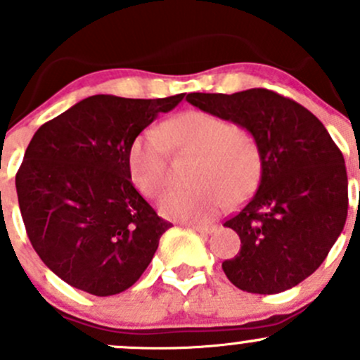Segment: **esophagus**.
<instances>
[{
    "label": "esophagus",
    "instance_id": "34e87169",
    "mask_svg": "<svg viewBox=\"0 0 360 360\" xmlns=\"http://www.w3.org/2000/svg\"><path fill=\"white\" fill-rule=\"evenodd\" d=\"M190 226L202 235H209L214 231V226H210V224H190Z\"/></svg>",
    "mask_w": 360,
    "mask_h": 360
}]
</instances>
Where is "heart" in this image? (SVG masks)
Instances as JSON below:
<instances>
[{
	"instance_id": "b5f03b06",
	"label": "heart",
	"mask_w": 360,
	"mask_h": 360,
	"mask_svg": "<svg viewBox=\"0 0 360 360\" xmlns=\"http://www.w3.org/2000/svg\"><path fill=\"white\" fill-rule=\"evenodd\" d=\"M169 148L197 155L191 188H174L160 198L163 216L207 221L231 203L248 198L263 170V155L252 132L207 111H186L144 130L129 146V172L137 190L157 197L169 179Z\"/></svg>"
}]
</instances>
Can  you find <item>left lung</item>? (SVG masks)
<instances>
[{
    "instance_id": "8db88e82",
    "label": "left lung",
    "mask_w": 360,
    "mask_h": 360,
    "mask_svg": "<svg viewBox=\"0 0 360 360\" xmlns=\"http://www.w3.org/2000/svg\"><path fill=\"white\" fill-rule=\"evenodd\" d=\"M186 101L252 132L263 155L257 191L224 223L242 245L223 271L242 291H288L321 266L347 221L340 148L314 112L274 90L193 92Z\"/></svg>"
}]
</instances>
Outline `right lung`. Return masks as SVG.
Wrapping results in <instances>:
<instances>
[{"instance_id": "add662e5", "label": "right lung", "mask_w": 360, "mask_h": 360, "mask_svg": "<svg viewBox=\"0 0 360 360\" xmlns=\"http://www.w3.org/2000/svg\"><path fill=\"white\" fill-rule=\"evenodd\" d=\"M183 97H86L32 136L15 176L20 214L32 249L72 288L118 294L153 259L172 223L134 188L129 146Z\"/></svg>"}]
</instances>
